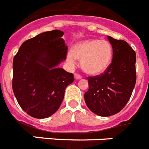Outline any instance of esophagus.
<instances>
[{"label":"esophagus","instance_id":"1","mask_svg":"<svg viewBox=\"0 0 149 149\" xmlns=\"http://www.w3.org/2000/svg\"><path fill=\"white\" fill-rule=\"evenodd\" d=\"M81 77H82V76H81V74H79L78 73H74V78H75L76 80H79V79H81Z\"/></svg>","mask_w":149,"mask_h":149}]
</instances>
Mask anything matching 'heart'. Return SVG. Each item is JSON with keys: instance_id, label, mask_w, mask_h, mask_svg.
<instances>
[{"instance_id": "b5f03b06", "label": "heart", "mask_w": 149, "mask_h": 149, "mask_svg": "<svg viewBox=\"0 0 149 149\" xmlns=\"http://www.w3.org/2000/svg\"><path fill=\"white\" fill-rule=\"evenodd\" d=\"M113 57V48L107 40L97 39H85L74 45L72 53H68L66 60L74 65L76 59L81 60V67L86 73L96 75L108 68Z\"/></svg>"}]
</instances>
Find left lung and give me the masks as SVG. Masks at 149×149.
Returning a JSON list of instances; mask_svg holds the SVG:
<instances>
[{
  "mask_svg": "<svg viewBox=\"0 0 149 149\" xmlns=\"http://www.w3.org/2000/svg\"><path fill=\"white\" fill-rule=\"evenodd\" d=\"M113 47V60L99 75L88 77L84 94L88 108L100 116L115 115L131 98L136 80V53L127 42L107 36Z\"/></svg>",
  "mask_w": 149,
  "mask_h": 149,
  "instance_id": "obj_1",
  "label": "left lung"
}]
</instances>
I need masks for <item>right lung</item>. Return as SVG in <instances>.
<instances>
[{"label":"right lung","instance_id":"add662e5","mask_svg":"<svg viewBox=\"0 0 149 149\" xmlns=\"http://www.w3.org/2000/svg\"><path fill=\"white\" fill-rule=\"evenodd\" d=\"M63 34L54 30L27 39L13 58V93L22 110L33 118L53 115L74 80L72 73L56 68L68 53Z\"/></svg>","mask_w":149,"mask_h":149}]
</instances>
